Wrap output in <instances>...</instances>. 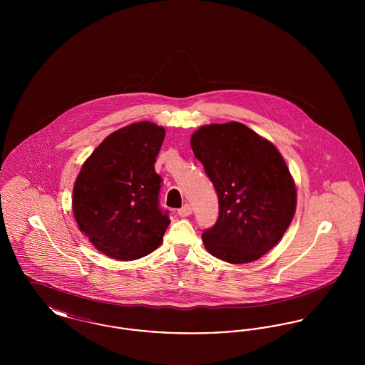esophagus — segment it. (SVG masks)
I'll list each match as a JSON object with an SVG mask.
<instances>
[{"mask_svg": "<svg viewBox=\"0 0 365 365\" xmlns=\"http://www.w3.org/2000/svg\"><path fill=\"white\" fill-rule=\"evenodd\" d=\"M191 207L189 204H186V205H183L182 208L178 209V215L180 216V217H187V216H190L191 215Z\"/></svg>", "mask_w": 365, "mask_h": 365, "instance_id": "1", "label": "esophagus"}]
</instances>
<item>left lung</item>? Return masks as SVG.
<instances>
[{"label": "left lung", "instance_id": "1", "mask_svg": "<svg viewBox=\"0 0 365 365\" xmlns=\"http://www.w3.org/2000/svg\"><path fill=\"white\" fill-rule=\"evenodd\" d=\"M190 143L219 198L217 220L202 232L207 250L231 264L260 259L294 216V180L283 157L237 122L204 125Z\"/></svg>", "mask_w": 365, "mask_h": 365}]
</instances>
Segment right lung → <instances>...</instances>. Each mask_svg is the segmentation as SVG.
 Returning a JSON list of instances; mask_svg holds the SVG:
<instances>
[{
	"label": "right lung",
	"instance_id": "1",
	"mask_svg": "<svg viewBox=\"0 0 365 365\" xmlns=\"http://www.w3.org/2000/svg\"><path fill=\"white\" fill-rule=\"evenodd\" d=\"M165 130L134 123L112 133L83 164L73 186V216L88 241L115 260H137L163 242L170 226L155 171Z\"/></svg>",
	"mask_w": 365,
	"mask_h": 365
}]
</instances>
